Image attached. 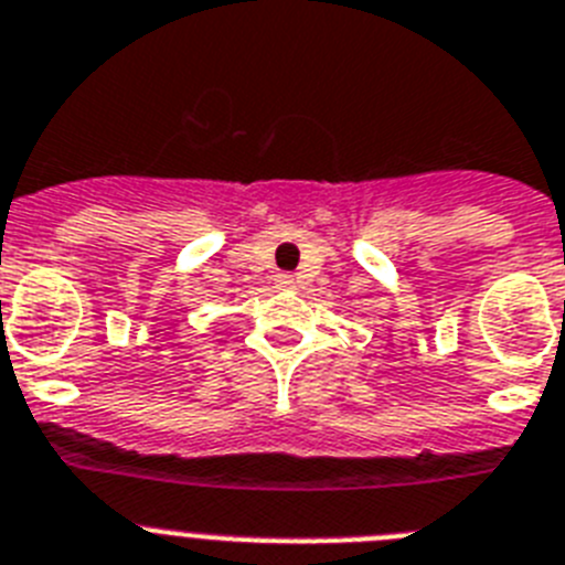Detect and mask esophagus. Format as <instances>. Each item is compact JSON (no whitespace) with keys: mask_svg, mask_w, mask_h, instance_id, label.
I'll list each match as a JSON object with an SVG mask.
<instances>
[{"mask_svg":"<svg viewBox=\"0 0 565 565\" xmlns=\"http://www.w3.org/2000/svg\"><path fill=\"white\" fill-rule=\"evenodd\" d=\"M275 284H278L281 290H292V287H296V275L278 273V275H275Z\"/></svg>","mask_w":565,"mask_h":565,"instance_id":"obj_1","label":"esophagus"}]
</instances>
